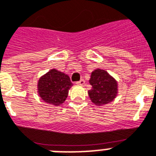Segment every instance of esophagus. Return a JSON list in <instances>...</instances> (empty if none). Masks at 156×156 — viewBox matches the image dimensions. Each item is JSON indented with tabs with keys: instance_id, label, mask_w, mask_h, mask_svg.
<instances>
[{
	"instance_id": "esophagus-1",
	"label": "esophagus",
	"mask_w": 156,
	"mask_h": 156,
	"mask_svg": "<svg viewBox=\"0 0 156 156\" xmlns=\"http://www.w3.org/2000/svg\"><path fill=\"white\" fill-rule=\"evenodd\" d=\"M76 84H77V85H79V86H83V85L85 84V81L83 80V79H81L80 81L77 82V83H76Z\"/></svg>"
}]
</instances>
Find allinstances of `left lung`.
Wrapping results in <instances>:
<instances>
[{
	"label": "left lung",
	"instance_id": "8db88e82",
	"mask_svg": "<svg viewBox=\"0 0 156 156\" xmlns=\"http://www.w3.org/2000/svg\"><path fill=\"white\" fill-rule=\"evenodd\" d=\"M89 83L91 89L88 95L91 102L97 106L113 101L118 94L117 81L107 73L105 70L97 69L91 73Z\"/></svg>",
	"mask_w": 156,
	"mask_h": 156
}]
</instances>
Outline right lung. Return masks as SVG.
Here are the masks:
<instances>
[{
  "instance_id": "add662e5",
  "label": "right lung",
  "mask_w": 156,
  "mask_h": 156,
  "mask_svg": "<svg viewBox=\"0 0 156 156\" xmlns=\"http://www.w3.org/2000/svg\"><path fill=\"white\" fill-rule=\"evenodd\" d=\"M72 86L67 74L53 69L39 78L37 92L45 102L59 106L65 102Z\"/></svg>"
}]
</instances>
